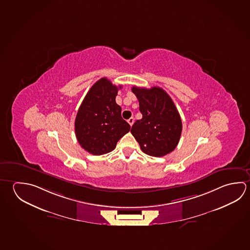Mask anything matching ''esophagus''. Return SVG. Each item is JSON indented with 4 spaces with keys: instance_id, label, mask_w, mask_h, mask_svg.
I'll list each match as a JSON object with an SVG mask.
<instances>
[{
    "instance_id": "34e87169",
    "label": "esophagus",
    "mask_w": 250,
    "mask_h": 250,
    "mask_svg": "<svg viewBox=\"0 0 250 250\" xmlns=\"http://www.w3.org/2000/svg\"><path fill=\"white\" fill-rule=\"evenodd\" d=\"M127 122H128V123H129V125H131H131H133V123H134V119H133V118L131 117V118H130V119L127 120Z\"/></svg>"
}]
</instances>
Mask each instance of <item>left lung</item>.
I'll return each instance as SVG.
<instances>
[{
	"label": "left lung",
	"mask_w": 250,
	"mask_h": 250,
	"mask_svg": "<svg viewBox=\"0 0 250 250\" xmlns=\"http://www.w3.org/2000/svg\"><path fill=\"white\" fill-rule=\"evenodd\" d=\"M131 91L140 103L142 119L131 132L145 153L162 157L174 151L182 133V120L174 102L159 87L147 89L133 86Z\"/></svg>",
	"instance_id": "obj_1"
}]
</instances>
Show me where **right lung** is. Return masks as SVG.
Wrapping results in <instances>:
<instances>
[{
	"label": "right lung",
	"mask_w": 250,
	"mask_h": 250,
	"mask_svg": "<svg viewBox=\"0 0 250 250\" xmlns=\"http://www.w3.org/2000/svg\"><path fill=\"white\" fill-rule=\"evenodd\" d=\"M121 88L105 77L101 78L88 90L80 106L75 118V135L81 146L91 154L110 153L131 129L116 103Z\"/></svg>",
	"instance_id": "1"
}]
</instances>
